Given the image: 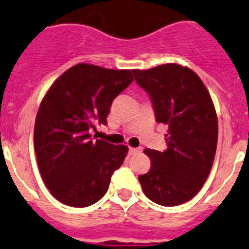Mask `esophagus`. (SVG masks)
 I'll use <instances>...</instances> for the list:
<instances>
[{
	"instance_id": "34e87169",
	"label": "esophagus",
	"mask_w": 249,
	"mask_h": 249,
	"mask_svg": "<svg viewBox=\"0 0 249 249\" xmlns=\"http://www.w3.org/2000/svg\"><path fill=\"white\" fill-rule=\"evenodd\" d=\"M129 154H136V152H140L141 151V148H135V147H129L128 148Z\"/></svg>"
}]
</instances>
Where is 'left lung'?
I'll return each mask as SVG.
<instances>
[{
  "instance_id": "1",
  "label": "left lung",
  "mask_w": 249,
  "mask_h": 249,
  "mask_svg": "<svg viewBox=\"0 0 249 249\" xmlns=\"http://www.w3.org/2000/svg\"><path fill=\"white\" fill-rule=\"evenodd\" d=\"M150 95L159 123L167 126V148H146L151 169L140 175L142 190L163 207L186 203L203 188L213 166L218 118L207 87L195 71L179 64L133 70Z\"/></svg>"
}]
</instances>
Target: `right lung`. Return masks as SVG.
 <instances>
[{
  "instance_id": "right-lung-1",
  "label": "right lung",
  "mask_w": 249,
  "mask_h": 249,
  "mask_svg": "<svg viewBox=\"0 0 249 249\" xmlns=\"http://www.w3.org/2000/svg\"><path fill=\"white\" fill-rule=\"evenodd\" d=\"M133 70L76 64L64 71L40 104L34 146L40 174L53 196L69 207L97 203L128 148L93 141L95 123L107 124L112 102L133 82Z\"/></svg>"
}]
</instances>
